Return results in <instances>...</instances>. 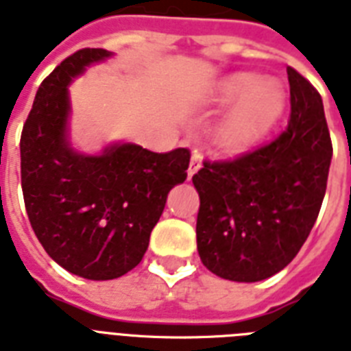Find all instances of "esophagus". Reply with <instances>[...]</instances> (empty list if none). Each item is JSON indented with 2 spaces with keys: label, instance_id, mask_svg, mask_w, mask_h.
I'll use <instances>...</instances> for the list:
<instances>
[{
  "label": "esophagus",
  "instance_id": "34e87169",
  "mask_svg": "<svg viewBox=\"0 0 351 351\" xmlns=\"http://www.w3.org/2000/svg\"><path fill=\"white\" fill-rule=\"evenodd\" d=\"M202 167V156L198 155V153H193V156H191V162H189V169H187V175H189V178L195 173H198Z\"/></svg>",
  "mask_w": 351,
  "mask_h": 351
}]
</instances>
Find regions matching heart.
I'll return each mask as SVG.
<instances>
[{"label": "heart", "mask_w": 351, "mask_h": 351, "mask_svg": "<svg viewBox=\"0 0 351 351\" xmlns=\"http://www.w3.org/2000/svg\"><path fill=\"white\" fill-rule=\"evenodd\" d=\"M216 104L236 106L216 128V142L227 153H241L274 130L287 104L283 86L274 79L240 72L227 77L215 93Z\"/></svg>", "instance_id": "obj_1"}]
</instances>
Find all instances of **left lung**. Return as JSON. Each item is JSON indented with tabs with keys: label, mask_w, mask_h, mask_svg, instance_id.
Returning a JSON list of instances; mask_svg holds the SVG:
<instances>
[{
	"label": "left lung",
	"mask_w": 351,
	"mask_h": 351,
	"mask_svg": "<svg viewBox=\"0 0 351 351\" xmlns=\"http://www.w3.org/2000/svg\"><path fill=\"white\" fill-rule=\"evenodd\" d=\"M290 121L281 135L227 162H204L196 243L202 263L229 281L254 283L295 258L317 220L328 182L332 141L323 99L287 68Z\"/></svg>",
	"instance_id": "obj_1"
}]
</instances>
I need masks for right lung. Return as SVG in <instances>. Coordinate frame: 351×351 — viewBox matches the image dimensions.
<instances>
[{
	"instance_id": "obj_1",
	"label": "right lung",
	"mask_w": 351,
	"mask_h": 351,
	"mask_svg": "<svg viewBox=\"0 0 351 351\" xmlns=\"http://www.w3.org/2000/svg\"><path fill=\"white\" fill-rule=\"evenodd\" d=\"M113 53L82 48L41 82L21 133V187L30 225L62 269L93 281L141 263L169 191L187 178L189 149L131 142L84 155L70 142V82Z\"/></svg>"
}]
</instances>
